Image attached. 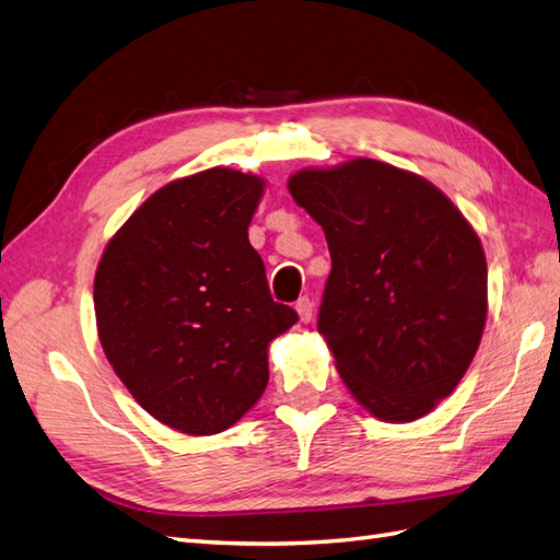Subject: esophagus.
Instances as JSON below:
<instances>
[{
	"mask_svg": "<svg viewBox=\"0 0 560 560\" xmlns=\"http://www.w3.org/2000/svg\"><path fill=\"white\" fill-rule=\"evenodd\" d=\"M295 312H298V317H301V322H310L312 319V301L307 295H303V298H298V303H295Z\"/></svg>",
	"mask_w": 560,
	"mask_h": 560,
	"instance_id": "34e87169",
	"label": "esophagus"
}]
</instances>
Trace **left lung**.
<instances>
[{
  "mask_svg": "<svg viewBox=\"0 0 560 560\" xmlns=\"http://www.w3.org/2000/svg\"><path fill=\"white\" fill-rule=\"evenodd\" d=\"M289 190L327 236L317 331L341 380L374 418H422L458 386L482 341L477 233L429 180L376 160L303 168Z\"/></svg>",
  "mask_w": 560,
  "mask_h": 560,
  "instance_id": "left-lung-1",
  "label": "left lung"
}]
</instances>
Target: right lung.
Wrapping results in <instances>:
<instances>
[{"label":"right lung","mask_w":560,"mask_h":560,"mask_svg":"<svg viewBox=\"0 0 560 560\" xmlns=\"http://www.w3.org/2000/svg\"><path fill=\"white\" fill-rule=\"evenodd\" d=\"M262 190V178L221 166L172 180L100 259L104 355L154 420L184 434L236 424L267 388L269 341L298 322L248 241Z\"/></svg>","instance_id":"right-lung-1"}]
</instances>
